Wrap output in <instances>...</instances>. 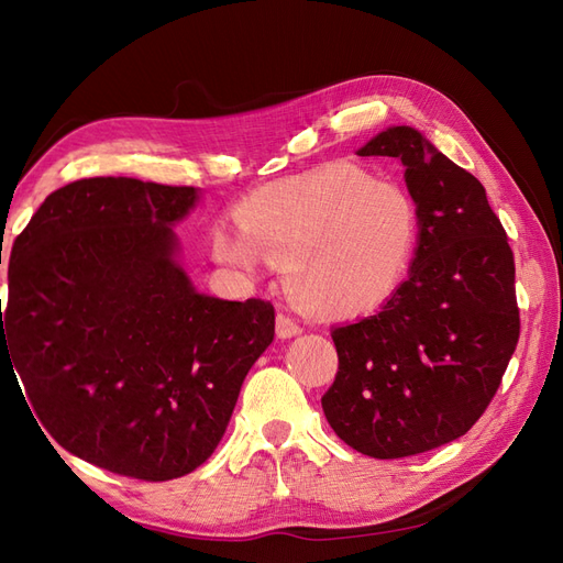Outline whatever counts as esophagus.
I'll list each match as a JSON object with an SVG mask.
<instances>
[{
	"instance_id": "esophagus-1",
	"label": "esophagus",
	"mask_w": 563,
	"mask_h": 563,
	"mask_svg": "<svg viewBox=\"0 0 563 563\" xmlns=\"http://www.w3.org/2000/svg\"><path fill=\"white\" fill-rule=\"evenodd\" d=\"M300 331H302V327H300L296 317L286 314V312L277 314V335L279 338H291V335H298Z\"/></svg>"
}]
</instances>
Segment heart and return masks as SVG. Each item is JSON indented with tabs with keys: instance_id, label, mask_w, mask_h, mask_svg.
Listing matches in <instances>:
<instances>
[{
	"instance_id": "heart-1",
	"label": "heart",
	"mask_w": 563,
	"mask_h": 563,
	"mask_svg": "<svg viewBox=\"0 0 563 563\" xmlns=\"http://www.w3.org/2000/svg\"><path fill=\"white\" fill-rule=\"evenodd\" d=\"M236 228L216 225L220 263L255 269L265 255L286 263L294 296L308 308L356 317L399 291L420 244V207L395 178L350 162L267 183L234 209Z\"/></svg>"
}]
</instances>
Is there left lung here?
<instances>
[{
	"mask_svg": "<svg viewBox=\"0 0 563 563\" xmlns=\"http://www.w3.org/2000/svg\"><path fill=\"white\" fill-rule=\"evenodd\" d=\"M397 157L420 207L411 275L378 314L335 327L323 416L347 446L395 460L463 437L496 397L519 343L515 253L484 185L411 126L368 141Z\"/></svg>",
	"mask_w": 563,
	"mask_h": 563,
	"instance_id": "8db88e82",
	"label": "left lung"
}]
</instances>
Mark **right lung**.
<instances>
[{"mask_svg":"<svg viewBox=\"0 0 563 563\" xmlns=\"http://www.w3.org/2000/svg\"><path fill=\"white\" fill-rule=\"evenodd\" d=\"M195 201L190 185L75 180L9 258L0 362L65 451L141 482L207 463L275 338L269 300L197 294L174 261L172 225Z\"/></svg>","mask_w":563,"mask_h":563,"instance_id":"obj_1","label":"right lung"}]
</instances>
